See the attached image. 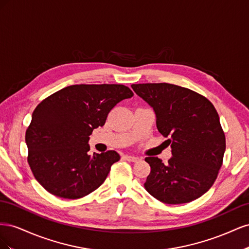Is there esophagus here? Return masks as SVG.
Instances as JSON below:
<instances>
[{"instance_id":"esophagus-1","label":"esophagus","mask_w":249,"mask_h":249,"mask_svg":"<svg viewBox=\"0 0 249 249\" xmlns=\"http://www.w3.org/2000/svg\"><path fill=\"white\" fill-rule=\"evenodd\" d=\"M124 159H125L126 161H130V162H137V161H139V158L138 157H134V156H124Z\"/></svg>"}]
</instances>
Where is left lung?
Masks as SVG:
<instances>
[{"instance_id":"left-lung-1","label":"left lung","mask_w":249,"mask_h":249,"mask_svg":"<svg viewBox=\"0 0 249 249\" xmlns=\"http://www.w3.org/2000/svg\"><path fill=\"white\" fill-rule=\"evenodd\" d=\"M156 113L158 131L171 146L164 164L146 157L150 172L146 191L164 203L179 205L200 197L217 178L225 150L218 113L207 97L168 83L131 85Z\"/></svg>"}]
</instances>
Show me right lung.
<instances>
[{"label":"right lung","instance_id":"add662e5","mask_svg":"<svg viewBox=\"0 0 249 249\" xmlns=\"http://www.w3.org/2000/svg\"><path fill=\"white\" fill-rule=\"evenodd\" d=\"M134 95L120 84L71 85L44 99L26 131L28 163L34 178L55 196L84 197L106 179L115 150L90 155L89 136L109 112Z\"/></svg>","mask_w":249,"mask_h":249}]
</instances>
